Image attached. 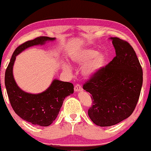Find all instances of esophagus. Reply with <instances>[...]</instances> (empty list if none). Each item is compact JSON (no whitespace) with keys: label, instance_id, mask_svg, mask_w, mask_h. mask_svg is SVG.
Masks as SVG:
<instances>
[{"label":"esophagus","instance_id":"obj_1","mask_svg":"<svg viewBox=\"0 0 151 151\" xmlns=\"http://www.w3.org/2000/svg\"><path fill=\"white\" fill-rule=\"evenodd\" d=\"M82 90V87H81L79 84H76L75 86H74V91L77 92H81V91Z\"/></svg>","mask_w":151,"mask_h":151}]
</instances>
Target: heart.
<instances>
[{
    "label": "heart",
    "mask_w": 151,
    "mask_h": 151,
    "mask_svg": "<svg viewBox=\"0 0 151 151\" xmlns=\"http://www.w3.org/2000/svg\"><path fill=\"white\" fill-rule=\"evenodd\" d=\"M71 61L74 64L78 65H84L82 69V74L86 78H90L100 72L105 66L107 58L102 53L91 48L79 49L72 53L70 55ZM63 70L67 73L72 71L70 66L67 64H62Z\"/></svg>",
    "instance_id": "1"
}]
</instances>
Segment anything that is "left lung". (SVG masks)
<instances>
[{"instance_id": "1", "label": "left lung", "mask_w": 151, "mask_h": 151, "mask_svg": "<svg viewBox=\"0 0 151 151\" xmlns=\"http://www.w3.org/2000/svg\"><path fill=\"white\" fill-rule=\"evenodd\" d=\"M110 39L115 57L83 85L93 100L89 118L101 127L116 125L132 115L143 84V69L133 48L117 37Z\"/></svg>"}]
</instances>
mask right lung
<instances>
[{
  "instance_id": "right-lung-1",
  "label": "right lung",
  "mask_w": 151,
  "mask_h": 151,
  "mask_svg": "<svg viewBox=\"0 0 151 151\" xmlns=\"http://www.w3.org/2000/svg\"><path fill=\"white\" fill-rule=\"evenodd\" d=\"M55 38L39 36L18 46L14 51L5 74V85L11 107L20 117L33 125L49 126L57 118L66 97L73 94L74 85L70 82L54 79L44 92L31 94L17 85L13 75V67L18 54L27 48L43 45Z\"/></svg>"
}]
</instances>
